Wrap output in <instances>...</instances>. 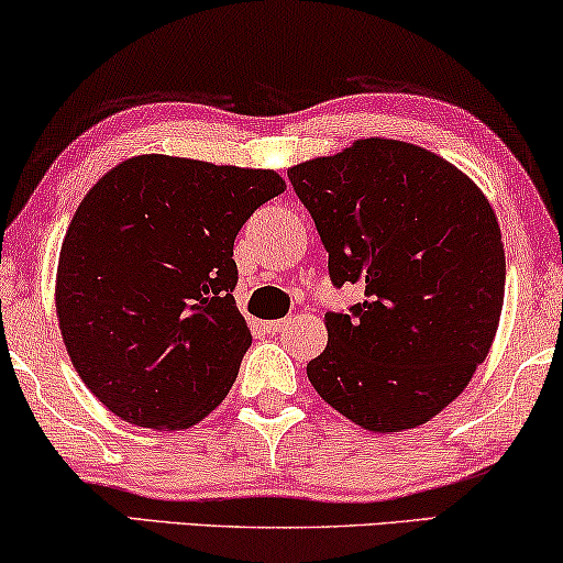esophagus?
Returning a JSON list of instances; mask_svg holds the SVG:
<instances>
[{
    "label": "esophagus",
    "mask_w": 563,
    "mask_h": 563,
    "mask_svg": "<svg viewBox=\"0 0 563 563\" xmlns=\"http://www.w3.org/2000/svg\"><path fill=\"white\" fill-rule=\"evenodd\" d=\"M285 327V319H278V321H265L263 329L267 331V334H278V331H283Z\"/></svg>",
    "instance_id": "esophagus-1"
}]
</instances>
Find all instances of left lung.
Returning <instances> with one entry per match:
<instances>
[{
    "mask_svg": "<svg viewBox=\"0 0 563 563\" xmlns=\"http://www.w3.org/2000/svg\"><path fill=\"white\" fill-rule=\"evenodd\" d=\"M288 178L334 288H364L362 303L323 316L329 344L306 367L316 393L369 431L431 421L485 362L500 323L493 206L443 157L383 137L300 163Z\"/></svg>",
    "mask_w": 563,
    "mask_h": 563,
    "instance_id": "left-lung-1",
    "label": "left lung"
}]
</instances>
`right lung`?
<instances>
[{"label":"right lung","instance_id":"right-lung-1","mask_svg":"<svg viewBox=\"0 0 563 563\" xmlns=\"http://www.w3.org/2000/svg\"><path fill=\"white\" fill-rule=\"evenodd\" d=\"M283 191L273 170L140 155L86 194L55 311L78 377L114 416L176 431L227 398L252 344L234 240Z\"/></svg>","mask_w":563,"mask_h":563}]
</instances>
